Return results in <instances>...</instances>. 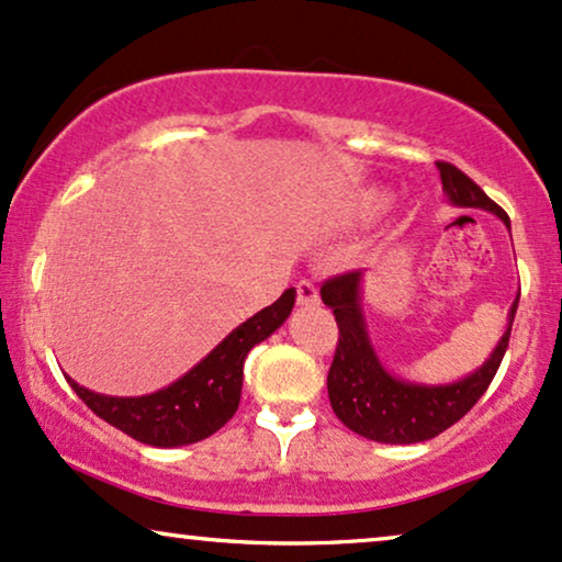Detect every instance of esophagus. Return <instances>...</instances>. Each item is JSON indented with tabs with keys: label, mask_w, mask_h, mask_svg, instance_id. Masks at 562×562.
<instances>
[{
	"label": "esophagus",
	"mask_w": 562,
	"mask_h": 562,
	"mask_svg": "<svg viewBox=\"0 0 562 562\" xmlns=\"http://www.w3.org/2000/svg\"><path fill=\"white\" fill-rule=\"evenodd\" d=\"M295 293H297V305H305V308H311V305L322 303V297H318V288L311 280L297 282Z\"/></svg>",
	"instance_id": "34e87169"
}]
</instances>
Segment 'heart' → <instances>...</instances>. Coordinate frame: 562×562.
Segmentation results:
<instances>
[{
	"instance_id": "obj_1",
	"label": "heart",
	"mask_w": 562,
	"mask_h": 562,
	"mask_svg": "<svg viewBox=\"0 0 562 562\" xmlns=\"http://www.w3.org/2000/svg\"><path fill=\"white\" fill-rule=\"evenodd\" d=\"M383 202V199H379V196H375V199H371V204H375V207H379V204Z\"/></svg>"
}]
</instances>
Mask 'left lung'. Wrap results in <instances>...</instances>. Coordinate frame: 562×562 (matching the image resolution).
Listing matches in <instances>:
<instances>
[{
    "label": "left lung",
    "mask_w": 562,
    "mask_h": 562,
    "mask_svg": "<svg viewBox=\"0 0 562 562\" xmlns=\"http://www.w3.org/2000/svg\"><path fill=\"white\" fill-rule=\"evenodd\" d=\"M436 166L446 199L453 207L493 212L510 231L506 212L470 176L461 173L451 162H436ZM360 285H363L360 269L331 277L322 285V301L334 311L339 326L337 352L326 375L334 415L352 432L368 440H379V443H420V440L436 438L477 404L493 375L498 373L503 355L508 350L518 295L508 311L506 331L477 371L453 383H415L386 371V366L375 355L368 337L363 303H360Z\"/></svg>",
    "instance_id": "left-lung-1"
}]
</instances>
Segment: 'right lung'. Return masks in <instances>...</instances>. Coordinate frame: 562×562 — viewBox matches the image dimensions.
Segmentation results:
<instances>
[{
	"instance_id": "add662e5",
	"label": "right lung",
	"mask_w": 562,
	"mask_h": 562,
	"mask_svg": "<svg viewBox=\"0 0 562 562\" xmlns=\"http://www.w3.org/2000/svg\"><path fill=\"white\" fill-rule=\"evenodd\" d=\"M293 305L295 288H288L272 305L236 326L207 358L199 360L189 373L160 392L145 396H105L80 386L69 375L67 381L101 420L111 423L113 428L139 443L158 446V449L196 443L217 432L236 415L246 355L285 324Z\"/></svg>"
}]
</instances>
